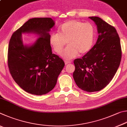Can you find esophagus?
Here are the masks:
<instances>
[{"instance_id": "esophagus-1", "label": "esophagus", "mask_w": 127, "mask_h": 127, "mask_svg": "<svg viewBox=\"0 0 127 127\" xmlns=\"http://www.w3.org/2000/svg\"><path fill=\"white\" fill-rule=\"evenodd\" d=\"M70 63H71V61H65V65H67V64H69Z\"/></svg>"}]
</instances>
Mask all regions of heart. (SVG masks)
Returning <instances> with one entry per match:
<instances>
[{
	"label": "heart",
	"mask_w": 127,
	"mask_h": 127,
	"mask_svg": "<svg viewBox=\"0 0 127 127\" xmlns=\"http://www.w3.org/2000/svg\"><path fill=\"white\" fill-rule=\"evenodd\" d=\"M94 37V29L89 23L71 20L60 27L59 32H53L49 38L53 50L57 53L61 52L66 44L68 46L62 51L61 56L70 60L80 54L87 53L92 48Z\"/></svg>",
	"instance_id": "b5f03b06"
}]
</instances>
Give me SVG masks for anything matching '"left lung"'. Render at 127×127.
<instances>
[{
  "mask_svg": "<svg viewBox=\"0 0 127 127\" xmlns=\"http://www.w3.org/2000/svg\"><path fill=\"white\" fill-rule=\"evenodd\" d=\"M97 27L98 38L81 59L74 60L73 77L81 89L94 92L103 89L112 81L122 58L119 35L115 28L98 17H90Z\"/></svg>",
  "mask_w": 127,
  "mask_h": 127,
  "instance_id": "1",
  "label": "left lung"
}]
</instances>
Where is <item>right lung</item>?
<instances>
[{"instance_id":"right-lung-1","label":"right lung","mask_w":127,"mask_h":127,"mask_svg":"<svg viewBox=\"0 0 127 127\" xmlns=\"http://www.w3.org/2000/svg\"><path fill=\"white\" fill-rule=\"evenodd\" d=\"M51 18H34L13 33L8 47V64L10 74L22 89L31 94H46L55 88L65 63L53 54L49 32L55 25ZM22 34L39 38L31 45L23 43Z\"/></svg>"}]
</instances>
